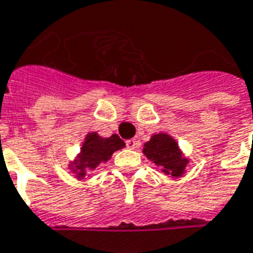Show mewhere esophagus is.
<instances>
[{"label":"esophagus","instance_id":"esophagus-1","mask_svg":"<svg viewBox=\"0 0 253 253\" xmlns=\"http://www.w3.org/2000/svg\"><path fill=\"white\" fill-rule=\"evenodd\" d=\"M126 146L128 147V149H136V147L139 146V143H138L136 139H127Z\"/></svg>","mask_w":253,"mask_h":253}]
</instances>
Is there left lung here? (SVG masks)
Here are the masks:
<instances>
[{
    "instance_id": "obj_1",
    "label": "left lung",
    "mask_w": 253,
    "mask_h": 253,
    "mask_svg": "<svg viewBox=\"0 0 253 253\" xmlns=\"http://www.w3.org/2000/svg\"><path fill=\"white\" fill-rule=\"evenodd\" d=\"M143 154L157 166H160L165 174H170L173 177L182 175L188 164V161L182 158L177 142L168 134L151 136L150 141L145 143Z\"/></svg>"
}]
</instances>
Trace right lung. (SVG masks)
Segmentation results:
<instances>
[{
	"label": "right lung",
	"instance_id": "1",
	"mask_svg": "<svg viewBox=\"0 0 253 253\" xmlns=\"http://www.w3.org/2000/svg\"><path fill=\"white\" fill-rule=\"evenodd\" d=\"M123 147L125 142L117 134L110 138H102L96 132H91L84 141L78 160L72 162L71 166L74 168V171H78V177L80 178L85 175V171L95 170L102 162L110 160L114 151L121 150Z\"/></svg>",
	"mask_w": 253,
	"mask_h": 253
}]
</instances>
